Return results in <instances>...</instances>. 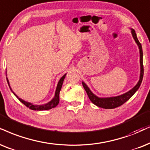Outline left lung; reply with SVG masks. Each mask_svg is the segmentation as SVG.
I'll return each instance as SVG.
<instances>
[{
    "label": "left lung",
    "mask_w": 150,
    "mask_h": 150,
    "mask_svg": "<svg viewBox=\"0 0 150 150\" xmlns=\"http://www.w3.org/2000/svg\"><path fill=\"white\" fill-rule=\"evenodd\" d=\"M132 35L133 36L134 39L135 40L136 43H137L138 48H139L140 52V66H141V73H140V79L138 80L137 84L133 88L131 89L128 92L125 93L120 95L118 96H115V97H110V98H99L96 96V95L92 93L90 88H88V86L85 84L84 81H82V85L86 91L87 95H88L89 99L95 105L98 107L103 108V109H114L117 107H120L125 102H126L129 98L132 97L133 95L136 92V91L141 86L142 80H143V74H144V69H143V49H142V45L139 41L138 40L137 36L135 33V30L134 29H131Z\"/></svg>",
    "instance_id": "obj_1"
}]
</instances>
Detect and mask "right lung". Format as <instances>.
Listing matches in <instances>:
<instances>
[{
  "instance_id": "right-lung-1",
  "label": "right lung",
  "mask_w": 150,
  "mask_h": 150,
  "mask_svg": "<svg viewBox=\"0 0 150 150\" xmlns=\"http://www.w3.org/2000/svg\"><path fill=\"white\" fill-rule=\"evenodd\" d=\"M66 73L65 74V75H64L63 76L61 77V79H59V81L57 86L56 91H55V94H54V98H52V100H51L50 102H48V103L44 104V105H33V104L30 103V102H26V101H25V100H22L21 98H18V96H17L12 91V88H11V87H10V85H9V80L7 78V83H8L9 88L11 89V91H12L14 96H16V97L20 100V102H21L23 105H25L26 107L30 108V109L32 110H35V111H43V110H48V109H52V108L55 107L56 106L59 104V92H60V91H61L62 84H63L64 78L66 77Z\"/></svg>"
}]
</instances>
